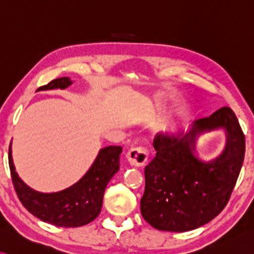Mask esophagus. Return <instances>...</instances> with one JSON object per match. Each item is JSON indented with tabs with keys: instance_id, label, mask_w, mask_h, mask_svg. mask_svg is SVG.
<instances>
[{
	"instance_id": "34e87169",
	"label": "esophagus",
	"mask_w": 254,
	"mask_h": 254,
	"mask_svg": "<svg viewBox=\"0 0 254 254\" xmlns=\"http://www.w3.org/2000/svg\"><path fill=\"white\" fill-rule=\"evenodd\" d=\"M126 157L132 167H142L147 161V151L144 147H134L128 151Z\"/></svg>"
}]
</instances>
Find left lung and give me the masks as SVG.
Here are the masks:
<instances>
[{"instance_id": "obj_1", "label": "left lung", "mask_w": 254, "mask_h": 254, "mask_svg": "<svg viewBox=\"0 0 254 254\" xmlns=\"http://www.w3.org/2000/svg\"><path fill=\"white\" fill-rule=\"evenodd\" d=\"M216 130L225 132L222 153L204 162L196 154V140ZM157 154L145 167V190L140 213L159 231L187 232L208 224L231 197L244 161L245 137L231 108H221L189 129L157 134Z\"/></svg>"}]
</instances>
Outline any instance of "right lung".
I'll list each match as a JSON object with an SVG mask.
<instances>
[{"label":"right lung","instance_id":"1","mask_svg":"<svg viewBox=\"0 0 254 254\" xmlns=\"http://www.w3.org/2000/svg\"><path fill=\"white\" fill-rule=\"evenodd\" d=\"M73 81L69 77L54 79L37 91L65 89ZM122 146H107L99 151L94 162L79 181L59 192L43 193L26 184L15 171L12 149L9 166L15 192L23 206L42 221L59 227H79L93 221L102 208L105 187L119 170Z\"/></svg>","mask_w":254,"mask_h":254}]
</instances>
